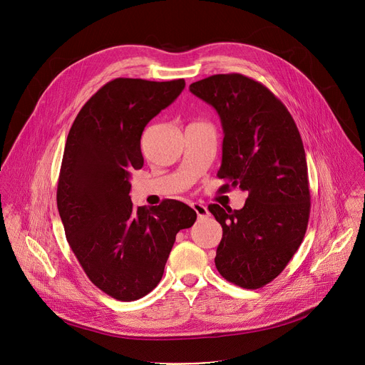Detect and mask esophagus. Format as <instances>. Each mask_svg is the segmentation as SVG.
Listing matches in <instances>:
<instances>
[{
  "label": "esophagus",
  "instance_id": "34e87169",
  "mask_svg": "<svg viewBox=\"0 0 365 365\" xmlns=\"http://www.w3.org/2000/svg\"><path fill=\"white\" fill-rule=\"evenodd\" d=\"M192 207L195 210L197 218H206V217H210V211H207V207H206L205 205L195 202V203H192Z\"/></svg>",
  "mask_w": 365,
  "mask_h": 365
}]
</instances>
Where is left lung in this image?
I'll return each instance as SVG.
<instances>
[{"instance_id":"1","label":"left lung","mask_w":365,"mask_h":365,"mask_svg":"<svg viewBox=\"0 0 365 365\" xmlns=\"http://www.w3.org/2000/svg\"><path fill=\"white\" fill-rule=\"evenodd\" d=\"M222 124L220 190L248 192L242 210H207L222 227L215 266L228 282L259 289L276 279L300 247L309 221L307 165L299 130L276 95L241 73L212 75L189 86Z\"/></svg>"}]
</instances>
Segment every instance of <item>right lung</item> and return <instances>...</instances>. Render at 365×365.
I'll use <instances>...</instances> for the list:
<instances>
[{
    "label": "right lung",
    "mask_w": 365,
    "mask_h": 365,
    "mask_svg": "<svg viewBox=\"0 0 365 365\" xmlns=\"http://www.w3.org/2000/svg\"><path fill=\"white\" fill-rule=\"evenodd\" d=\"M183 88V79L117 78L88 99L68 134L56 195L66 240L89 280L117 300L158 286L176 234L196 221L183 202L134 207L130 197L144 127Z\"/></svg>",
    "instance_id": "add662e5"
}]
</instances>
